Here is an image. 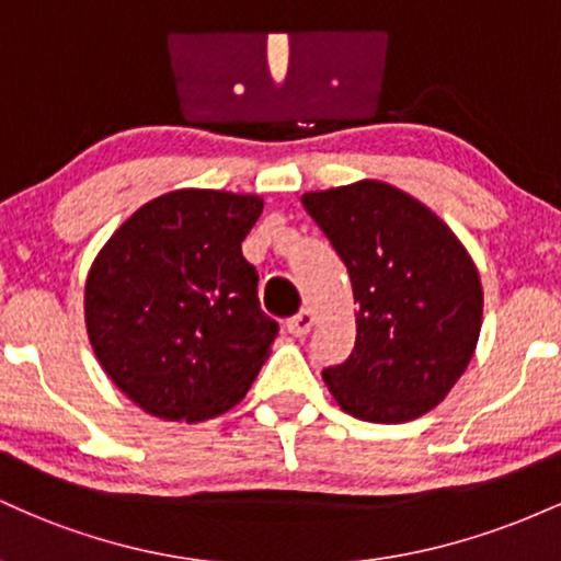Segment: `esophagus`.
<instances>
[{
  "mask_svg": "<svg viewBox=\"0 0 561 561\" xmlns=\"http://www.w3.org/2000/svg\"><path fill=\"white\" fill-rule=\"evenodd\" d=\"M313 321H317V313H313L311 308H302L300 313H295V317L289 319L287 330H289V334H295V337H306V334L311 332Z\"/></svg>",
  "mask_w": 561,
  "mask_h": 561,
  "instance_id": "34e87169",
  "label": "esophagus"
}]
</instances>
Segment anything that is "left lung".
<instances>
[{"label":"left lung","mask_w":561,"mask_h":561,"mask_svg":"<svg viewBox=\"0 0 561 561\" xmlns=\"http://www.w3.org/2000/svg\"><path fill=\"white\" fill-rule=\"evenodd\" d=\"M302 205L351 274L356 347L324 369L340 409L364 422L427 414L465 375L480 337L482 287L459 237L385 182L308 192Z\"/></svg>","instance_id":"1"}]
</instances>
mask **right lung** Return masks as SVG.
<instances>
[{
    "mask_svg": "<svg viewBox=\"0 0 561 561\" xmlns=\"http://www.w3.org/2000/svg\"><path fill=\"white\" fill-rule=\"evenodd\" d=\"M263 199L176 190L150 199L100 250L83 313L107 377L147 414L203 422L240 403L279 324L261 311L242 240Z\"/></svg>",
    "mask_w": 561,
    "mask_h": 561,
    "instance_id": "right-lung-1",
    "label": "right lung"
}]
</instances>
